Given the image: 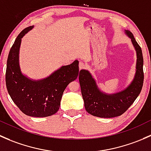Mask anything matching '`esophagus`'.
<instances>
[{
	"label": "esophagus",
	"mask_w": 151,
	"mask_h": 151,
	"mask_svg": "<svg viewBox=\"0 0 151 151\" xmlns=\"http://www.w3.org/2000/svg\"><path fill=\"white\" fill-rule=\"evenodd\" d=\"M86 65L84 63H83V62H80L79 63V69L80 70H82V69H84L85 68H86Z\"/></svg>",
	"instance_id": "1"
}]
</instances>
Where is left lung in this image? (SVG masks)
Segmentation results:
<instances>
[{
    "instance_id": "left-lung-1",
    "label": "left lung",
    "mask_w": 151,
    "mask_h": 151,
    "mask_svg": "<svg viewBox=\"0 0 151 151\" xmlns=\"http://www.w3.org/2000/svg\"><path fill=\"white\" fill-rule=\"evenodd\" d=\"M137 51L136 74L132 83L125 90L114 94L99 91L89 72L81 70L79 82L86 110L89 114L100 118H113L125 113L132 105L142 90L144 81L143 57L141 47L130 31L126 30Z\"/></svg>"
}]
</instances>
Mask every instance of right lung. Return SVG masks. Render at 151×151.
Instances as JSON below:
<instances>
[{
	"label": "right lung",
	"mask_w": 151,
	"mask_h": 151,
	"mask_svg": "<svg viewBox=\"0 0 151 151\" xmlns=\"http://www.w3.org/2000/svg\"><path fill=\"white\" fill-rule=\"evenodd\" d=\"M32 26L23 29L17 37L8 56L6 85L13 102L25 115L46 117L55 114L67 86L78 76V61L60 68L46 78L32 81L22 74L19 65V51L22 38Z\"/></svg>",
	"instance_id": "right-lung-1"
}]
</instances>
